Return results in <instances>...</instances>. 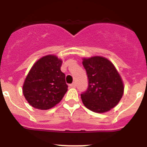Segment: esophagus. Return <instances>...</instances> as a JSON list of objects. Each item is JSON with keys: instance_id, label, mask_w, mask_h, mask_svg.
Returning a JSON list of instances; mask_svg holds the SVG:
<instances>
[{"instance_id": "1", "label": "esophagus", "mask_w": 147, "mask_h": 147, "mask_svg": "<svg viewBox=\"0 0 147 147\" xmlns=\"http://www.w3.org/2000/svg\"><path fill=\"white\" fill-rule=\"evenodd\" d=\"M76 82H74V83H72V84H71V85H70V87H71V88H76Z\"/></svg>"}]
</instances>
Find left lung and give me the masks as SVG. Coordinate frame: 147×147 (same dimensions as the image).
Instances as JSON below:
<instances>
[{"mask_svg":"<svg viewBox=\"0 0 147 147\" xmlns=\"http://www.w3.org/2000/svg\"><path fill=\"white\" fill-rule=\"evenodd\" d=\"M88 88L81 94L85 107L93 112H107L119 104L124 93V83L114 65L107 58L96 56L83 58Z\"/></svg>","mask_w":147,"mask_h":147,"instance_id":"1","label":"left lung"}]
</instances>
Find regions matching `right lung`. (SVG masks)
Returning <instances> with one entry per match:
<instances>
[{
    "mask_svg": "<svg viewBox=\"0 0 147 147\" xmlns=\"http://www.w3.org/2000/svg\"><path fill=\"white\" fill-rule=\"evenodd\" d=\"M62 59L53 54L35 62L23 85V93L30 105L48 110L60 102L67 90L65 75L60 70Z\"/></svg>",
    "mask_w": 147,
    "mask_h": 147,
    "instance_id": "right-lung-1",
    "label": "right lung"
}]
</instances>
